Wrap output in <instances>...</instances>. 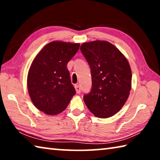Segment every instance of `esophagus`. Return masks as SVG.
Segmentation results:
<instances>
[{"label": "esophagus", "instance_id": "obj_1", "mask_svg": "<svg viewBox=\"0 0 160 160\" xmlns=\"http://www.w3.org/2000/svg\"><path fill=\"white\" fill-rule=\"evenodd\" d=\"M75 90H76V92L78 94H80L81 92V89H80V86L79 84H76V85H75Z\"/></svg>", "mask_w": 160, "mask_h": 160}]
</instances>
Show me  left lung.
Here are the masks:
<instances>
[{
  "instance_id": "left-lung-1",
  "label": "left lung",
  "mask_w": 160,
  "mask_h": 160,
  "mask_svg": "<svg viewBox=\"0 0 160 160\" xmlns=\"http://www.w3.org/2000/svg\"><path fill=\"white\" fill-rule=\"evenodd\" d=\"M80 50L90 67L92 82L84 102L97 117H111L120 111L129 96L132 73L128 61L107 41L83 43Z\"/></svg>"
}]
</instances>
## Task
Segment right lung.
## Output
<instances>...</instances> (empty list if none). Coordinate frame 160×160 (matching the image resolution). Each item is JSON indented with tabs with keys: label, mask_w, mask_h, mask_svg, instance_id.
I'll use <instances>...</instances> for the list:
<instances>
[{
	"label": "right lung",
	"mask_w": 160,
	"mask_h": 160,
	"mask_svg": "<svg viewBox=\"0 0 160 160\" xmlns=\"http://www.w3.org/2000/svg\"><path fill=\"white\" fill-rule=\"evenodd\" d=\"M79 48V44L50 42L32 61L28 88L32 103L39 110L48 115L58 114L75 94L67 64Z\"/></svg>",
	"instance_id": "add662e5"
}]
</instances>
